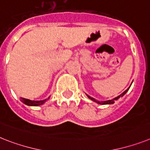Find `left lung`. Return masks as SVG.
I'll use <instances>...</instances> for the list:
<instances>
[{
    "instance_id": "left-lung-1",
    "label": "left lung",
    "mask_w": 150,
    "mask_h": 150,
    "mask_svg": "<svg viewBox=\"0 0 150 150\" xmlns=\"http://www.w3.org/2000/svg\"><path fill=\"white\" fill-rule=\"evenodd\" d=\"M130 86H131V85H130ZM130 86H129V88H128L125 91H124V92L122 93L121 94H120L119 96L116 97V98H114V99H111V100H104V101H99V100H97L96 99H94V98H91V97H90V96H89V95H88V94H86V95H87V96H88V98L89 99H91V100H93V101H94V102L98 103V104H114V101H115V100H118V99L120 98V97H123V96H124V94H125L127 92L128 90H129V88H130Z\"/></svg>"
}]
</instances>
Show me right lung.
I'll list each match as a JSON object with an SVG mask.
<instances>
[{"mask_svg":"<svg viewBox=\"0 0 150 150\" xmlns=\"http://www.w3.org/2000/svg\"><path fill=\"white\" fill-rule=\"evenodd\" d=\"M50 98H48L47 99H45V100H31L30 99L26 98H22V101L25 104L28 105V106H40V105H42L44 103L46 102V100H49Z\"/></svg>","mask_w":150,"mask_h":150,"instance_id":"1","label":"right lung"}]
</instances>
